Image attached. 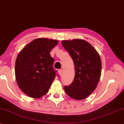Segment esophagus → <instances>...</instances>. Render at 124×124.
<instances>
[{
    "instance_id": "34e87169",
    "label": "esophagus",
    "mask_w": 124,
    "mask_h": 124,
    "mask_svg": "<svg viewBox=\"0 0 124 124\" xmlns=\"http://www.w3.org/2000/svg\"><path fill=\"white\" fill-rule=\"evenodd\" d=\"M62 72H63L62 70L60 69V70H58V73H59V76H60L62 74Z\"/></svg>"
}]
</instances>
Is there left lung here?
I'll return each instance as SVG.
<instances>
[{"label": "left lung", "instance_id": "1", "mask_svg": "<svg viewBox=\"0 0 124 124\" xmlns=\"http://www.w3.org/2000/svg\"><path fill=\"white\" fill-rule=\"evenodd\" d=\"M62 46L73 61V81L64 87L66 94L76 100L85 99L96 89L101 76L102 62L97 51L82 39L62 40Z\"/></svg>", "mask_w": 124, "mask_h": 124}]
</instances>
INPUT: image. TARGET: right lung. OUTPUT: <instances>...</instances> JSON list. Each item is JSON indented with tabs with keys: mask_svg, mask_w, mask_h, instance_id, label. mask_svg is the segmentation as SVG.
<instances>
[{
	"mask_svg": "<svg viewBox=\"0 0 124 124\" xmlns=\"http://www.w3.org/2000/svg\"><path fill=\"white\" fill-rule=\"evenodd\" d=\"M58 41L39 38L25 46L16 61L15 74L19 88L28 96L38 99L47 94L55 78L54 59L50 55Z\"/></svg>",
	"mask_w": 124,
	"mask_h": 124,
	"instance_id": "right-lung-1",
	"label": "right lung"
}]
</instances>
